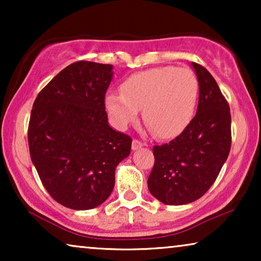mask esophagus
Returning a JSON list of instances; mask_svg holds the SVG:
<instances>
[{
  "label": "esophagus",
  "mask_w": 261,
  "mask_h": 261,
  "mask_svg": "<svg viewBox=\"0 0 261 261\" xmlns=\"http://www.w3.org/2000/svg\"><path fill=\"white\" fill-rule=\"evenodd\" d=\"M142 146H145V142H142V141H140V140H138V139H134L133 140V142H132V148L134 149H139V148H141Z\"/></svg>",
  "instance_id": "esophagus-1"
}]
</instances>
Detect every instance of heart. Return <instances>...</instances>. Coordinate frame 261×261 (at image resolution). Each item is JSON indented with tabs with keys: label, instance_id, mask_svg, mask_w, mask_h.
<instances>
[{
	"label": "heart",
	"instance_id": "b5f03b06",
	"mask_svg": "<svg viewBox=\"0 0 261 261\" xmlns=\"http://www.w3.org/2000/svg\"><path fill=\"white\" fill-rule=\"evenodd\" d=\"M197 98L198 81L191 70L162 66L128 77L121 84V94H107L106 108L120 129L133 123L142 108V117L152 133L166 139L177 137L189 126Z\"/></svg>",
	"mask_w": 261,
	"mask_h": 261
}]
</instances>
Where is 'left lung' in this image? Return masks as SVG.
<instances>
[{
	"label": "left lung",
	"mask_w": 261,
	"mask_h": 261,
	"mask_svg": "<svg viewBox=\"0 0 261 261\" xmlns=\"http://www.w3.org/2000/svg\"><path fill=\"white\" fill-rule=\"evenodd\" d=\"M199 87L197 112L189 126L169 144L153 146L154 165L148 190L164 204H188L214 184L231 145L227 99L204 66L192 63Z\"/></svg>",
	"instance_id": "left-lung-1"
}]
</instances>
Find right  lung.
<instances>
[{"mask_svg":"<svg viewBox=\"0 0 261 261\" xmlns=\"http://www.w3.org/2000/svg\"><path fill=\"white\" fill-rule=\"evenodd\" d=\"M113 66L80 60L60 71L33 103L28 146L40 180L66 208L88 210L112 194L115 169L132 138L108 124Z\"/></svg>","mask_w":261,"mask_h":261,"instance_id":"1","label":"right lung"}]
</instances>
